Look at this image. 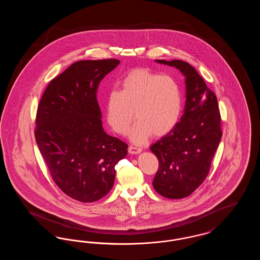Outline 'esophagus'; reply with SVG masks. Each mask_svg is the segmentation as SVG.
Instances as JSON below:
<instances>
[{
	"label": "esophagus",
	"mask_w": 260,
	"mask_h": 260,
	"mask_svg": "<svg viewBox=\"0 0 260 260\" xmlns=\"http://www.w3.org/2000/svg\"><path fill=\"white\" fill-rule=\"evenodd\" d=\"M141 151H142V149L140 148V147H136V146H133V145L128 147V152L131 154H138Z\"/></svg>",
	"instance_id": "1"
}]
</instances>
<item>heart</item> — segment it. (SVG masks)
Here are the masks:
<instances>
[{"label":"heart","mask_w":260,"mask_h":260,"mask_svg":"<svg viewBox=\"0 0 260 260\" xmlns=\"http://www.w3.org/2000/svg\"><path fill=\"white\" fill-rule=\"evenodd\" d=\"M182 110V94L177 82L168 75L136 69L124 77L120 91L113 89L105 100V118L112 129L125 135L135 117L129 136L138 144L152 134L166 136L176 125ZM135 115H133V112Z\"/></svg>","instance_id":"b5f03b06"}]
</instances>
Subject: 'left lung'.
<instances>
[{
	"label": "left lung",
	"mask_w": 260,
	"mask_h": 260,
	"mask_svg": "<svg viewBox=\"0 0 260 260\" xmlns=\"http://www.w3.org/2000/svg\"><path fill=\"white\" fill-rule=\"evenodd\" d=\"M156 61L185 76L186 102L180 122L150 147L159 161L153 187L165 198H185L210 173L222 136L220 112L216 95L192 65L176 59Z\"/></svg>",
	"instance_id": "obj_1"
}]
</instances>
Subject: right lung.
<instances>
[{
	"label": "right lung",
	"mask_w": 260,
	"mask_h": 260,
	"mask_svg": "<svg viewBox=\"0 0 260 260\" xmlns=\"http://www.w3.org/2000/svg\"><path fill=\"white\" fill-rule=\"evenodd\" d=\"M120 60H80L50 81L38 105L35 138L54 183L70 198L92 203L111 190L127 144L108 136L98 89Z\"/></svg>",
	"instance_id": "obj_1"
}]
</instances>
